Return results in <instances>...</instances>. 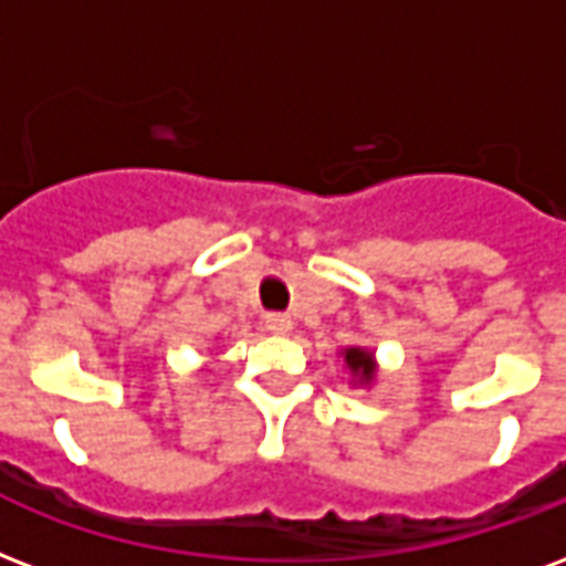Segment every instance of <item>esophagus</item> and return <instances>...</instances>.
Returning <instances> with one entry per match:
<instances>
[{"mask_svg": "<svg viewBox=\"0 0 566 566\" xmlns=\"http://www.w3.org/2000/svg\"><path fill=\"white\" fill-rule=\"evenodd\" d=\"M266 329L275 333V336H287L294 329V321L287 315H266Z\"/></svg>", "mask_w": 566, "mask_h": 566, "instance_id": "esophagus-1", "label": "esophagus"}]
</instances>
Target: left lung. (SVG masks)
Here are the masks:
<instances>
[{"label": "left lung", "mask_w": 566, "mask_h": 566, "mask_svg": "<svg viewBox=\"0 0 566 566\" xmlns=\"http://www.w3.org/2000/svg\"><path fill=\"white\" fill-rule=\"evenodd\" d=\"M345 366L350 368L354 384H371V380H375V375H378L375 357H371V350H366V347H347Z\"/></svg>", "instance_id": "1"}]
</instances>
